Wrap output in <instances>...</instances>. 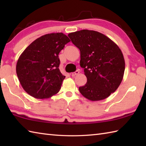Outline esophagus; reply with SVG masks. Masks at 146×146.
<instances>
[{"instance_id": "1", "label": "esophagus", "mask_w": 146, "mask_h": 146, "mask_svg": "<svg viewBox=\"0 0 146 146\" xmlns=\"http://www.w3.org/2000/svg\"><path fill=\"white\" fill-rule=\"evenodd\" d=\"M79 73H80V71L78 70H76V71H75V72H73V73H71V76H75V75H78V74H79Z\"/></svg>"}]
</instances>
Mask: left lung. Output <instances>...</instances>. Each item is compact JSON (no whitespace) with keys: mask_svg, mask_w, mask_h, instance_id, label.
<instances>
[{"mask_svg":"<svg viewBox=\"0 0 146 146\" xmlns=\"http://www.w3.org/2000/svg\"><path fill=\"white\" fill-rule=\"evenodd\" d=\"M80 51V66L87 78L79 91L91 101L108 97L119 87L125 71L122 51L107 36L95 31L83 29L68 34Z\"/></svg>","mask_w":146,"mask_h":146,"instance_id":"8db88e82","label":"left lung"}]
</instances>
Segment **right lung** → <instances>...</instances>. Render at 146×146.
<instances>
[{
    "instance_id": "right-lung-1",
    "label": "right lung",
    "mask_w": 146,
    "mask_h": 146,
    "mask_svg": "<svg viewBox=\"0 0 146 146\" xmlns=\"http://www.w3.org/2000/svg\"><path fill=\"white\" fill-rule=\"evenodd\" d=\"M70 41L62 33L47 34L35 40L21 54L16 73L22 87L29 95L44 99L60 91L65 76L59 69L58 54Z\"/></svg>"
}]
</instances>
